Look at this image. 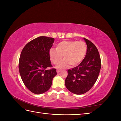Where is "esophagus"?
<instances>
[{"label": "esophagus", "instance_id": "1", "mask_svg": "<svg viewBox=\"0 0 121 121\" xmlns=\"http://www.w3.org/2000/svg\"><path fill=\"white\" fill-rule=\"evenodd\" d=\"M60 72H61V70H60V69H57V70H56L57 73H60Z\"/></svg>", "mask_w": 121, "mask_h": 121}]
</instances>
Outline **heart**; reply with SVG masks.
Wrapping results in <instances>:
<instances>
[{
    "label": "heart",
    "instance_id": "obj_1",
    "mask_svg": "<svg viewBox=\"0 0 121 121\" xmlns=\"http://www.w3.org/2000/svg\"><path fill=\"white\" fill-rule=\"evenodd\" d=\"M86 44L82 41H64L58 43L56 49H50L49 51L50 59L52 63L56 65V68L63 69L78 65L83 60L87 53Z\"/></svg>",
    "mask_w": 121,
    "mask_h": 121
}]
</instances>
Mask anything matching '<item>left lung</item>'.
<instances>
[{
    "label": "left lung",
    "mask_w": 121,
    "mask_h": 121,
    "mask_svg": "<svg viewBox=\"0 0 121 121\" xmlns=\"http://www.w3.org/2000/svg\"><path fill=\"white\" fill-rule=\"evenodd\" d=\"M87 45V53L79 65L68 70L65 85L72 93L83 94L94 85L101 68V60L96 47L93 43L83 38Z\"/></svg>",
    "instance_id": "left-lung-1"
}]
</instances>
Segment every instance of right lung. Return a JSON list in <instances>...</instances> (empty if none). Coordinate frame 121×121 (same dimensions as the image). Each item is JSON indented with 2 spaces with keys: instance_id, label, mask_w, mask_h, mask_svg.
<instances>
[{
  "instance_id": "obj_1",
  "label": "right lung",
  "mask_w": 121,
  "mask_h": 121,
  "mask_svg": "<svg viewBox=\"0 0 121 121\" xmlns=\"http://www.w3.org/2000/svg\"><path fill=\"white\" fill-rule=\"evenodd\" d=\"M54 39L40 36L27 43L22 51L19 69L22 80L27 88L36 94H41L49 90L53 78L57 75L52 67L49 51Z\"/></svg>"
}]
</instances>
